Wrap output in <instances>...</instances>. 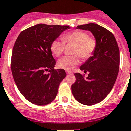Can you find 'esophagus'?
Segmentation results:
<instances>
[{
    "label": "esophagus",
    "instance_id": "obj_1",
    "mask_svg": "<svg viewBox=\"0 0 131 131\" xmlns=\"http://www.w3.org/2000/svg\"><path fill=\"white\" fill-rule=\"evenodd\" d=\"M66 73L67 74H71V73H72V71H69V70H67V71H66Z\"/></svg>",
    "mask_w": 131,
    "mask_h": 131
}]
</instances>
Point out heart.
<instances>
[{
    "instance_id": "obj_1",
    "label": "heart",
    "mask_w": 131,
    "mask_h": 131,
    "mask_svg": "<svg viewBox=\"0 0 131 131\" xmlns=\"http://www.w3.org/2000/svg\"><path fill=\"white\" fill-rule=\"evenodd\" d=\"M63 41L54 40L51 44L50 49L55 56L59 57L63 54L65 50V44L75 45L73 54H78L82 58H89L94 52L96 46V42L94 38L89 37L88 33L83 31H74L64 34L62 37ZM78 55L66 56L62 58L58 62V66L62 69L70 70L80 62Z\"/></svg>"
}]
</instances>
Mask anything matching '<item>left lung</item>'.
<instances>
[{
  "instance_id": "8db88e82",
  "label": "left lung",
  "mask_w": 131,
  "mask_h": 131,
  "mask_svg": "<svg viewBox=\"0 0 131 131\" xmlns=\"http://www.w3.org/2000/svg\"><path fill=\"white\" fill-rule=\"evenodd\" d=\"M76 29L91 31L96 42L92 56L80 67L84 73L89 72L87 77L76 73V81L71 85L77 101L92 106L104 100L115 84L119 69V49L114 35L98 24L78 25Z\"/></svg>"
}]
</instances>
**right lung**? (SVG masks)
<instances>
[{"mask_svg": "<svg viewBox=\"0 0 131 131\" xmlns=\"http://www.w3.org/2000/svg\"><path fill=\"white\" fill-rule=\"evenodd\" d=\"M68 29V25L39 24L21 32L16 39L12 52V73L19 92L32 104H48L57 95L66 73L54 69L56 61L50 47Z\"/></svg>", "mask_w": 131, "mask_h": 131, "instance_id": "right-lung-1", "label": "right lung"}]
</instances>
